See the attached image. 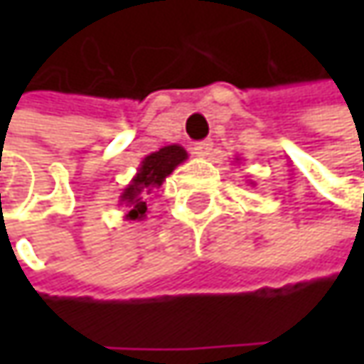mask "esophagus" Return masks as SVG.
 Masks as SVG:
<instances>
[{
	"instance_id": "esophagus-1",
	"label": "esophagus",
	"mask_w": 364,
	"mask_h": 364,
	"mask_svg": "<svg viewBox=\"0 0 364 364\" xmlns=\"http://www.w3.org/2000/svg\"><path fill=\"white\" fill-rule=\"evenodd\" d=\"M192 151H194L196 156H200V158H206V156H210V151H213V141H210V139L198 141V144H194Z\"/></svg>"
}]
</instances>
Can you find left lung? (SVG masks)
I'll return each mask as SVG.
<instances>
[{
  "label": "left lung",
  "instance_id": "left-lung-1",
  "mask_svg": "<svg viewBox=\"0 0 364 364\" xmlns=\"http://www.w3.org/2000/svg\"><path fill=\"white\" fill-rule=\"evenodd\" d=\"M235 161H239V158H235ZM251 184H253V182H251ZM253 186H255V184H253Z\"/></svg>",
  "mask_w": 364,
  "mask_h": 364
}]
</instances>
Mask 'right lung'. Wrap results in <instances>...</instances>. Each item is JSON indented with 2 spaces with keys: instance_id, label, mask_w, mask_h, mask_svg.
Listing matches in <instances>:
<instances>
[{
  "instance_id": "add662e5",
  "label": "right lung",
  "mask_w": 364,
  "mask_h": 364,
  "mask_svg": "<svg viewBox=\"0 0 364 364\" xmlns=\"http://www.w3.org/2000/svg\"><path fill=\"white\" fill-rule=\"evenodd\" d=\"M188 160L186 149L178 144L160 147L146 156L132 182L123 188L119 204L125 208V220H144L147 218V198L164 184V180L174 172L182 161Z\"/></svg>"
}]
</instances>
